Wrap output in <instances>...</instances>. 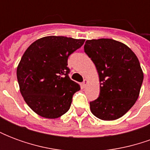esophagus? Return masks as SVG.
<instances>
[{"label":"esophagus","mask_w":150,"mask_h":150,"mask_svg":"<svg viewBox=\"0 0 150 150\" xmlns=\"http://www.w3.org/2000/svg\"><path fill=\"white\" fill-rule=\"evenodd\" d=\"M87 84H88V80H87V79H84L83 82L82 83V87H83V88H86V87H87Z\"/></svg>","instance_id":"obj_1"}]
</instances>
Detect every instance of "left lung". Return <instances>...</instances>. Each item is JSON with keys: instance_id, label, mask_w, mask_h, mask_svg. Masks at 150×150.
<instances>
[{"instance_id": "obj_1", "label": "left lung", "mask_w": 150, "mask_h": 150, "mask_svg": "<svg viewBox=\"0 0 150 150\" xmlns=\"http://www.w3.org/2000/svg\"><path fill=\"white\" fill-rule=\"evenodd\" d=\"M84 52L96 67L100 92L90 102L92 114L103 120L124 116L134 105L144 75L134 53L123 43L109 38L86 41Z\"/></svg>"}]
</instances>
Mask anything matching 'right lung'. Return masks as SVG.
<instances>
[{
  "label": "right lung",
  "instance_id": "1",
  "mask_svg": "<svg viewBox=\"0 0 150 150\" xmlns=\"http://www.w3.org/2000/svg\"><path fill=\"white\" fill-rule=\"evenodd\" d=\"M84 39L63 36L40 38L29 46L17 69L22 96L38 115L54 119L71 107L78 83L69 77V56L80 48Z\"/></svg>",
  "mask_w": 150,
  "mask_h": 150
}]
</instances>
